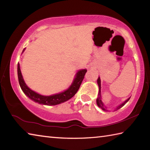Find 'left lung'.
<instances>
[{
    "instance_id": "left-lung-1",
    "label": "left lung",
    "mask_w": 150,
    "mask_h": 150,
    "mask_svg": "<svg viewBox=\"0 0 150 150\" xmlns=\"http://www.w3.org/2000/svg\"><path fill=\"white\" fill-rule=\"evenodd\" d=\"M97 84H98V88H99V91H98V97L97 98V106L99 107V108H100L103 110H104V111H108L107 109H106L107 108L106 106H104V104L103 103V101H102V100H101V91H100L101 84H100V77H98V79H97ZM129 98H130V97L128 98V99H127L126 101H124L122 104H121L120 105H119V106H117L115 108V110H119V109H120V108H122L123 106H124V104H125L127 103V102H128L129 100Z\"/></svg>"
}]
</instances>
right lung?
<instances>
[{"label":"right lung","instance_id":"obj_1","mask_svg":"<svg viewBox=\"0 0 150 150\" xmlns=\"http://www.w3.org/2000/svg\"><path fill=\"white\" fill-rule=\"evenodd\" d=\"M25 50V49H24ZM24 50H23L24 52ZM87 71V69H81L75 75V78L73 80L71 85L70 86L68 90L61 92V93L50 95V96H44V95H40L36 92L31 90L30 88L25 83V82L22 77L21 71L20 69V65L18 63L17 66V73H18V79L20 86L23 91L25 95L29 97L30 99L33 100L35 103L41 104L43 105H47V106H52V105H57L64 102L72 98L77 93L79 90L80 86L82 81L84 78V75Z\"/></svg>","mask_w":150,"mask_h":150}]
</instances>
